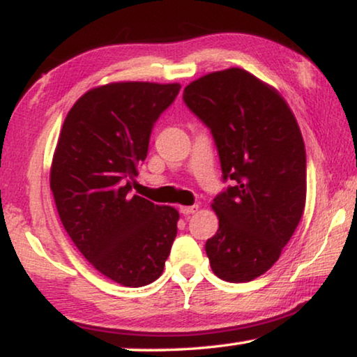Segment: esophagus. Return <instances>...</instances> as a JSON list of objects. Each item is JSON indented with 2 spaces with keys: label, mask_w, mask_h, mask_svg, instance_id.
Returning a JSON list of instances; mask_svg holds the SVG:
<instances>
[{
  "label": "esophagus",
  "mask_w": 357,
  "mask_h": 357,
  "mask_svg": "<svg viewBox=\"0 0 357 357\" xmlns=\"http://www.w3.org/2000/svg\"><path fill=\"white\" fill-rule=\"evenodd\" d=\"M197 209H198L197 204H193V206H180V213H182L183 216H190V214L197 213Z\"/></svg>",
  "instance_id": "obj_1"
}]
</instances>
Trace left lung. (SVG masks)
I'll use <instances>...</instances> for the list:
<instances>
[{"mask_svg":"<svg viewBox=\"0 0 357 357\" xmlns=\"http://www.w3.org/2000/svg\"><path fill=\"white\" fill-rule=\"evenodd\" d=\"M185 105L211 131L222 180L213 199L219 229L206 241L218 278L247 282L270 270L305 206L307 155L284 99L241 68L216 71L183 91Z\"/></svg>","mask_w":357,"mask_h":357,"instance_id":"left-lung-1","label":"left lung"}]
</instances>
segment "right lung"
Returning <instances> with one entry per match:
<instances>
[{
    "label": "right lung",
    "mask_w": 357,
    "mask_h": 357,
    "mask_svg": "<svg viewBox=\"0 0 357 357\" xmlns=\"http://www.w3.org/2000/svg\"><path fill=\"white\" fill-rule=\"evenodd\" d=\"M180 84L114 82L86 92L68 112L53 155L50 188L87 261L128 287L162 275L178 211L131 195L154 123Z\"/></svg>",
    "instance_id": "right-lung-1"
}]
</instances>
